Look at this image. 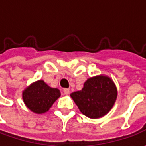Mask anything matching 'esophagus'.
<instances>
[{"label":"esophagus","instance_id":"34e87169","mask_svg":"<svg viewBox=\"0 0 146 146\" xmlns=\"http://www.w3.org/2000/svg\"><path fill=\"white\" fill-rule=\"evenodd\" d=\"M63 93H64V94H66V95H68V94L70 93V89H69V88H64V89H63Z\"/></svg>","mask_w":146,"mask_h":146}]
</instances>
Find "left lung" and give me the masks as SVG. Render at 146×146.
Wrapping results in <instances>:
<instances>
[{"label":"left lung","mask_w":146,"mask_h":146,"mask_svg":"<svg viewBox=\"0 0 146 146\" xmlns=\"http://www.w3.org/2000/svg\"><path fill=\"white\" fill-rule=\"evenodd\" d=\"M118 92L109 76L100 75L88 79L81 90L70 94L83 115L90 119L103 117L115 105Z\"/></svg>","instance_id":"1"}]
</instances>
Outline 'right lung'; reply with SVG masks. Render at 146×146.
Here are the masks:
<instances>
[{
    "label": "right lung",
    "mask_w": 146,
    "mask_h": 146,
    "mask_svg": "<svg viewBox=\"0 0 146 146\" xmlns=\"http://www.w3.org/2000/svg\"><path fill=\"white\" fill-rule=\"evenodd\" d=\"M60 96L59 89L49 87L42 80L33 82L23 92L26 106L36 114L47 112Z\"/></svg>",
    "instance_id": "obj_1"
}]
</instances>
